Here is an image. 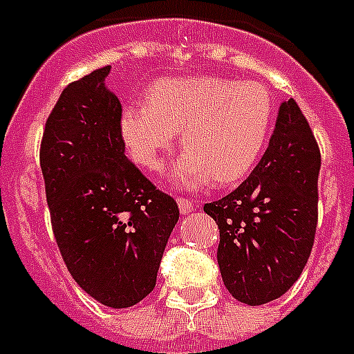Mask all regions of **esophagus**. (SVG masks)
<instances>
[{"label":"esophagus","instance_id":"obj_1","mask_svg":"<svg viewBox=\"0 0 354 354\" xmlns=\"http://www.w3.org/2000/svg\"><path fill=\"white\" fill-rule=\"evenodd\" d=\"M177 204H179V209H180V213H183V214H188V213H192V209H193V204H192V201H189V198L177 197Z\"/></svg>","mask_w":354,"mask_h":354}]
</instances>
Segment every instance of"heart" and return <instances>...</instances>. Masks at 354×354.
I'll use <instances>...</instances> for the list:
<instances>
[{"instance_id":"heart-1","label":"heart","mask_w":354,"mask_h":354,"mask_svg":"<svg viewBox=\"0 0 354 354\" xmlns=\"http://www.w3.org/2000/svg\"><path fill=\"white\" fill-rule=\"evenodd\" d=\"M272 120L274 104L258 82L166 78L148 89L147 104L123 107L122 134L132 159L157 170L180 131L186 150L171 166V180L195 188L243 179L263 153Z\"/></svg>"}]
</instances>
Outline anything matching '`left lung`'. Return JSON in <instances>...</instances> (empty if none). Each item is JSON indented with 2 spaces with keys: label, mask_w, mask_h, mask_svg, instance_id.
<instances>
[{
  "label": "left lung",
  "mask_w": 354,
  "mask_h": 354,
  "mask_svg": "<svg viewBox=\"0 0 354 354\" xmlns=\"http://www.w3.org/2000/svg\"><path fill=\"white\" fill-rule=\"evenodd\" d=\"M321 150L294 98L283 102L270 143L234 192L204 206L220 229L216 250L229 294L249 306L281 297L313 247Z\"/></svg>",
  "instance_id": "1"
}]
</instances>
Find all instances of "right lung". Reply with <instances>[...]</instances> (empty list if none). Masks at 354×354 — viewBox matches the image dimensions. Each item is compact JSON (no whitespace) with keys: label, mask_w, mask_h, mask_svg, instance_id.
Segmentation results:
<instances>
[{"label":"right lung","mask_w":354,"mask_h":354,"mask_svg":"<svg viewBox=\"0 0 354 354\" xmlns=\"http://www.w3.org/2000/svg\"><path fill=\"white\" fill-rule=\"evenodd\" d=\"M109 71L95 69L62 91L42 134L41 170L69 274L98 303L129 308L156 286L179 207L127 159Z\"/></svg>","instance_id":"obj_1"}]
</instances>
